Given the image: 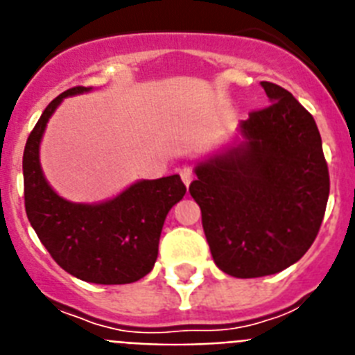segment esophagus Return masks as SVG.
Returning a JSON list of instances; mask_svg holds the SVG:
<instances>
[{
    "label": "esophagus",
    "instance_id": "1",
    "mask_svg": "<svg viewBox=\"0 0 355 355\" xmlns=\"http://www.w3.org/2000/svg\"><path fill=\"white\" fill-rule=\"evenodd\" d=\"M180 178H182V182L186 184V186H189L191 182H193V169H191V168H182L180 169Z\"/></svg>",
    "mask_w": 355,
    "mask_h": 355
}]
</instances>
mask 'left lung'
<instances>
[{
    "label": "left lung",
    "mask_w": 355,
    "mask_h": 355,
    "mask_svg": "<svg viewBox=\"0 0 355 355\" xmlns=\"http://www.w3.org/2000/svg\"><path fill=\"white\" fill-rule=\"evenodd\" d=\"M261 85L271 105L241 121L243 143L200 162L189 186L216 266L237 279L297 263L318 236L331 189L313 116L284 87Z\"/></svg>",
    "instance_id": "left-lung-1"
}]
</instances>
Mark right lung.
I'll return each mask as SVG.
<instances>
[{
    "label": "right lung",
    "mask_w": 355,
    "mask_h": 355,
    "mask_svg": "<svg viewBox=\"0 0 355 355\" xmlns=\"http://www.w3.org/2000/svg\"><path fill=\"white\" fill-rule=\"evenodd\" d=\"M71 87L48 105L30 132L23 153L24 207L33 230L58 266L94 284H130L152 271L166 216L186 195L178 175L139 180L116 198L73 203L58 196L42 175L39 146L51 114Z\"/></svg>",
    "instance_id": "right-lung-1"
}]
</instances>
